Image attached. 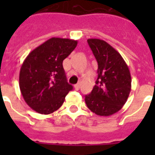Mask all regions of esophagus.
Listing matches in <instances>:
<instances>
[{
    "mask_svg": "<svg viewBox=\"0 0 155 155\" xmlns=\"http://www.w3.org/2000/svg\"><path fill=\"white\" fill-rule=\"evenodd\" d=\"M74 89L75 90H79L80 89V84H77L74 85Z\"/></svg>",
    "mask_w": 155,
    "mask_h": 155,
    "instance_id": "34e87169",
    "label": "esophagus"
}]
</instances>
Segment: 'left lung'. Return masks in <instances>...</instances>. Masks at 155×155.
I'll list each match as a JSON object with an SVG mask.
<instances>
[{
	"mask_svg": "<svg viewBox=\"0 0 155 155\" xmlns=\"http://www.w3.org/2000/svg\"><path fill=\"white\" fill-rule=\"evenodd\" d=\"M87 43L98 62V78L91 92L85 95V103L98 116H111L127 102L130 72L122 56L105 41L88 39Z\"/></svg>",
	"mask_w": 155,
	"mask_h": 155,
	"instance_id": "obj_1",
	"label": "left lung"
}]
</instances>
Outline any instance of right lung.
<instances>
[{"label": "right lung", "instance_id": "add662e5", "mask_svg": "<svg viewBox=\"0 0 155 155\" xmlns=\"http://www.w3.org/2000/svg\"><path fill=\"white\" fill-rule=\"evenodd\" d=\"M77 44V40L53 37L34 49L23 62L19 87L27 105L37 113L57 111L73 89L67 81L63 61Z\"/></svg>", "mask_w": 155, "mask_h": 155}]
</instances>
